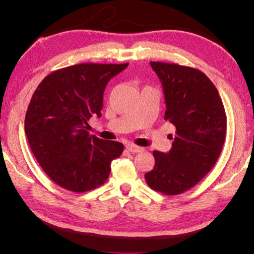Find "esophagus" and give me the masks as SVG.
Returning a JSON list of instances; mask_svg holds the SVG:
<instances>
[{"instance_id":"obj_1","label":"esophagus","mask_w":254,"mask_h":254,"mask_svg":"<svg viewBox=\"0 0 254 254\" xmlns=\"http://www.w3.org/2000/svg\"><path fill=\"white\" fill-rule=\"evenodd\" d=\"M127 150L130 151L131 153H140L144 150V148L141 146L134 145V144H128V145H127Z\"/></svg>"}]
</instances>
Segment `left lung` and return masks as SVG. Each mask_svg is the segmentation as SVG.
I'll return each instance as SVG.
<instances>
[{
	"instance_id": "1",
	"label": "left lung",
	"mask_w": 254,
	"mask_h": 254,
	"mask_svg": "<svg viewBox=\"0 0 254 254\" xmlns=\"http://www.w3.org/2000/svg\"><path fill=\"white\" fill-rule=\"evenodd\" d=\"M162 82L164 119L176 127L168 153L154 151L155 166L145 174L152 190L180 195L215 166L227 133V116L217 88L202 71L178 64L151 62Z\"/></svg>"
}]
</instances>
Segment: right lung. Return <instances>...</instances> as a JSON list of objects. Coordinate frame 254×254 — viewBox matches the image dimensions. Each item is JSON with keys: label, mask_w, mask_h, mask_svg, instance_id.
<instances>
[{"label": "right lung", "mask_w": 254, "mask_h": 254, "mask_svg": "<svg viewBox=\"0 0 254 254\" xmlns=\"http://www.w3.org/2000/svg\"><path fill=\"white\" fill-rule=\"evenodd\" d=\"M127 64H78L45 77L34 91L25 133L39 165L57 185L73 192L107 182L123 144L90 135L88 121L101 117L103 92Z\"/></svg>", "instance_id": "right-lung-1"}]
</instances>
